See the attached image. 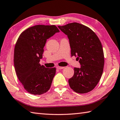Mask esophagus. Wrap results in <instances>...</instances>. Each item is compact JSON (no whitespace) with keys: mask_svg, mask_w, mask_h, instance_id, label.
<instances>
[{"mask_svg":"<svg viewBox=\"0 0 120 120\" xmlns=\"http://www.w3.org/2000/svg\"><path fill=\"white\" fill-rule=\"evenodd\" d=\"M65 68V67L64 66H57V68L58 69V70H61V69H63L64 68Z\"/></svg>","mask_w":120,"mask_h":120,"instance_id":"1","label":"esophagus"}]
</instances>
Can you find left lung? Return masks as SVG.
Wrapping results in <instances>:
<instances>
[{"label": "left lung", "mask_w": 120, "mask_h": 120, "mask_svg": "<svg viewBox=\"0 0 120 120\" xmlns=\"http://www.w3.org/2000/svg\"><path fill=\"white\" fill-rule=\"evenodd\" d=\"M58 28L68 35L71 56L77 57L81 68H74V74L68 79L70 87L76 93L91 91L100 81L104 65L102 44L95 33L89 27L77 22Z\"/></svg>", "instance_id": "left-lung-1"}]
</instances>
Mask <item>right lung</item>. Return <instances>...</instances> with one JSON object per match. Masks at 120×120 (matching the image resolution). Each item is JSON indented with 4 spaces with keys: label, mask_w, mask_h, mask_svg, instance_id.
I'll use <instances>...</instances> for the list:
<instances>
[{
    "label": "right lung",
    "mask_w": 120,
    "mask_h": 120,
    "mask_svg": "<svg viewBox=\"0 0 120 120\" xmlns=\"http://www.w3.org/2000/svg\"><path fill=\"white\" fill-rule=\"evenodd\" d=\"M59 31L55 25H35L22 31L17 41L15 69L18 79L29 93L41 95L51 86L56 68H46L39 61L47 39Z\"/></svg>",
    "instance_id": "add662e5"
}]
</instances>
